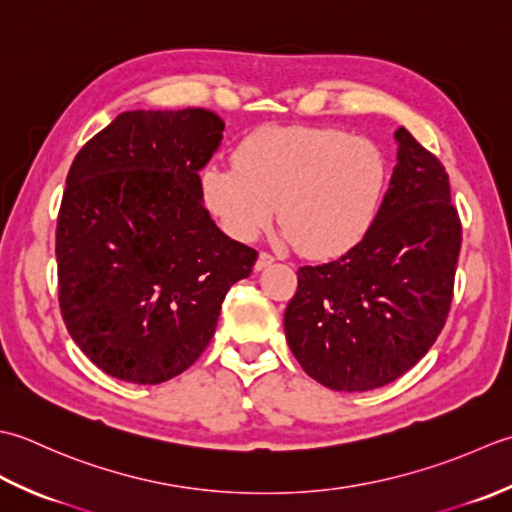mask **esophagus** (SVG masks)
I'll list each match as a JSON object with an SVG mask.
<instances>
[{
    "label": "esophagus",
    "mask_w": 512,
    "mask_h": 512,
    "mask_svg": "<svg viewBox=\"0 0 512 512\" xmlns=\"http://www.w3.org/2000/svg\"><path fill=\"white\" fill-rule=\"evenodd\" d=\"M271 263H274V256H271V254H267V252H260L258 254V260H256V271H263L265 267H269Z\"/></svg>",
    "instance_id": "34e87169"
}]
</instances>
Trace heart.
I'll use <instances>...</instances> for the list:
<instances>
[{
    "mask_svg": "<svg viewBox=\"0 0 512 512\" xmlns=\"http://www.w3.org/2000/svg\"><path fill=\"white\" fill-rule=\"evenodd\" d=\"M236 165L201 176L205 203L236 241L280 216V241L316 258L340 256L369 234L389 185L373 141L336 128L267 125L241 141Z\"/></svg>",
    "mask_w": 512,
    "mask_h": 512,
    "instance_id": "obj_1",
    "label": "heart"
}]
</instances>
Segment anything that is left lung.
Returning a JSON list of instances; mask_svg holds the SVG:
<instances>
[{
  "mask_svg": "<svg viewBox=\"0 0 512 512\" xmlns=\"http://www.w3.org/2000/svg\"><path fill=\"white\" fill-rule=\"evenodd\" d=\"M380 214L338 260L298 269L285 309L289 349L333 391L384 387L420 362L453 300L462 223L444 165L406 128Z\"/></svg>",
  "mask_w": 512,
  "mask_h": 512,
  "instance_id": "left-lung-1",
  "label": "left lung"
}]
</instances>
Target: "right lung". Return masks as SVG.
Returning <instances> with one entry per match:
<instances>
[{
    "mask_svg": "<svg viewBox=\"0 0 512 512\" xmlns=\"http://www.w3.org/2000/svg\"><path fill=\"white\" fill-rule=\"evenodd\" d=\"M212 110L121 112L72 161L57 223L66 329L112 378L161 384L210 344L229 287L258 254L203 205L221 148Z\"/></svg>",
    "mask_w": 512,
    "mask_h": 512,
    "instance_id": "1",
    "label": "right lung"
}]
</instances>
